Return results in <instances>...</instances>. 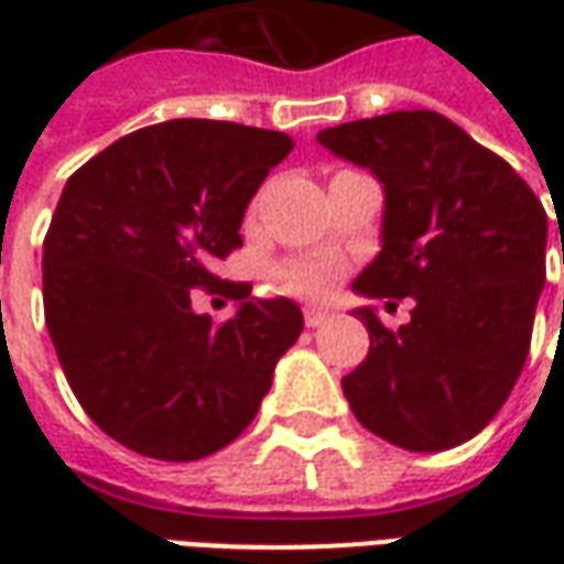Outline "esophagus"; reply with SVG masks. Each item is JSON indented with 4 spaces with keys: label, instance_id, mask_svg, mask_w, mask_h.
I'll list each match as a JSON object with an SVG mask.
<instances>
[{
    "label": "esophagus",
    "instance_id": "34e87169",
    "mask_svg": "<svg viewBox=\"0 0 564 564\" xmlns=\"http://www.w3.org/2000/svg\"><path fill=\"white\" fill-rule=\"evenodd\" d=\"M329 319V311L326 307H305V326L307 329H317Z\"/></svg>",
    "mask_w": 564,
    "mask_h": 564
}]
</instances>
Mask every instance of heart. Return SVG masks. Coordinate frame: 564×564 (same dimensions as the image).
Returning a JSON list of instances; mask_svg holds the SVG:
<instances>
[{"mask_svg":"<svg viewBox=\"0 0 564 564\" xmlns=\"http://www.w3.org/2000/svg\"><path fill=\"white\" fill-rule=\"evenodd\" d=\"M281 286L290 293H317L332 278V262L326 259H295L281 269Z\"/></svg>","mask_w":564,"mask_h":564,"instance_id":"1","label":"heart"}]
</instances>
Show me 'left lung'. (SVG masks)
Wrapping results in <instances>:
<instances>
[{
    "label": "left lung",
    "mask_w": 564,
    "mask_h": 564,
    "mask_svg": "<svg viewBox=\"0 0 564 564\" xmlns=\"http://www.w3.org/2000/svg\"><path fill=\"white\" fill-rule=\"evenodd\" d=\"M317 141L383 186L380 253L354 293L416 302L399 332L371 305L356 307L371 347L341 380L344 395L356 420L395 447H459L508 402L525 366L546 281L544 205L437 111L354 120Z\"/></svg>",
    "instance_id": "1"
}]
</instances>
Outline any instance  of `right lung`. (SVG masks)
Instances as JSON below:
<instances>
[{
    "instance_id": "1",
    "label": "right lung",
    "mask_w": 564,
    "mask_h": 564,
    "mask_svg": "<svg viewBox=\"0 0 564 564\" xmlns=\"http://www.w3.org/2000/svg\"><path fill=\"white\" fill-rule=\"evenodd\" d=\"M293 150L271 129L165 120L68 177L44 238V319L80 408L141 456L193 462L245 432L302 335L290 299L232 283V319L193 311L196 286L241 247L262 181Z\"/></svg>"
}]
</instances>
